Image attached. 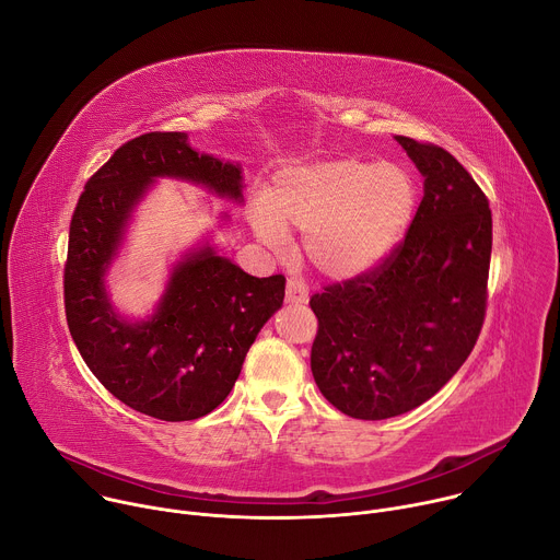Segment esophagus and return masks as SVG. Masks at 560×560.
Here are the masks:
<instances>
[{"label": "esophagus", "instance_id": "34e87169", "mask_svg": "<svg viewBox=\"0 0 560 560\" xmlns=\"http://www.w3.org/2000/svg\"><path fill=\"white\" fill-rule=\"evenodd\" d=\"M285 301L288 303H305L307 301V285L299 279H288Z\"/></svg>", "mask_w": 560, "mask_h": 560}]
</instances>
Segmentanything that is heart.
Listing matches in <instances>:
<instances>
[{
    "label": "heart",
    "instance_id": "obj_1",
    "mask_svg": "<svg viewBox=\"0 0 560 560\" xmlns=\"http://www.w3.org/2000/svg\"><path fill=\"white\" fill-rule=\"evenodd\" d=\"M417 208V184L398 164L337 159L281 173L253 223L268 242L301 230L303 253L328 277H350L383 259Z\"/></svg>",
    "mask_w": 560,
    "mask_h": 560
}]
</instances>
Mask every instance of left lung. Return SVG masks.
I'll list each match as a JSON object with an SVG mask.
<instances>
[{
    "label": "left lung",
    "instance_id": "1",
    "mask_svg": "<svg viewBox=\"0 0 560 560\" xmlns=\"http://www.w3.org/2000/svg\"><path fill=\"white\" fill-rule=\"evenodd\" d=\"M425 195L374 268L310 296L318 330L312 376L352 419L381 421L432 398L465 363L488 310L492 210L441 145L396 137Z\"/></svg>",
    "mask_w": 560,
    "mask_h": 560
}]
</instances>
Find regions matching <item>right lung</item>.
<instances>
[{
  "label": "right lung",
  "mask_w": 560,
  "mask_h": 560,
  "mask_svg": "<svg viewBox=\"0 0 560 560\" xmlns=\"http://www.w3.org/2000/svg\"><path fill=\"white\" fill-rule=\"evenodd\" d=\"M154 177L242 199L238 166L195 152L184 132H145L119 145L86 182L70 219L66 322L79 354L121 404L162 421H192L230 394L259 330L283 303L285 277H250L203 248L175 268L148 322L119 318L102 277Z\"/></svg>",
  "instance_id": "add662e5"
}]
</instances>
